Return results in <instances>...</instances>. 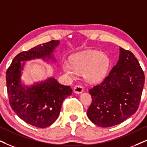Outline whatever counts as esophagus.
Here are the masks:
<instances>
[{
    "instance_id": "34e87169",
    "label": "esophagus",
    "mask_w": 147,
    "mask_h": 147,
    "mask_svg": "<svg viewBox=\"0 0 147 147\" xmlns=\"http://www.w3.org/2000/svg\"><path fill=\"white\" fill-rule=\"evenodd\" d=\"M84 90H83V87L81 86V85H76V86L74 87V92H75L76 94H81L82 93Z\"/></svg>"
}]
</instances>
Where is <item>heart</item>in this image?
Listing matches in <instances>:
<instances>
[{"instance_id":"obj_1","label":"heart","mask_w":147,"mask_h":147,"mask_svg":"<svg viewBox=\"0 0 147 147\" xmlns=\"http://www.w3.org/2000/svg\"><path fill=\"white\" fill-rule=\"evenodd\" d=\"M70 62L64 61L62 69L66 75L74 77L77 72H83L87 81L99 82L105 79L110 66L107 54L94 50H87L72 55Z\"/></svg>"}]
</instances>
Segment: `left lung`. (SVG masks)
<instances>
[{
    "mask_svg": "<svg viewBox=\"0 0 147 147\" xmlns=\"http://www.w3.org/2000/svg\"><path fill=\"white\" fill-rule=\"evenodd\" d=\"M119 58L109 75L89 90L92 104L87 116L94 123L107 127L117 125L138 110L144 74L131 51L120 47Z\"/></svg>",
    "mask_w": 147,
    "mask_h": 147,
    "instance_id": "obj_1",
    "label": "left lung"
}]
</instances>
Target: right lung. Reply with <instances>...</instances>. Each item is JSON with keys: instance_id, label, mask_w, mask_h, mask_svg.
I'll list each match as a JSON object with an SVG mask.
<instances>
[{"instance_id": "add662e5", "label": "right lung", "mask_w": 147, "mask_h": 147, "mask_svg": "<svg viewBox=\"0 0 147 147\" xmlns=\"http://www.w3.org/2000/svg\"><path fill=\"white\" fill-rule=\"evenodd\" d=\"M59 40H51L22 51L13 60L6 72L7 94L13 111L26 123L35 127H49L60 113L64 100L72 94L70 86L61 85L55 78L30 86L22 84L21 76L25 61L32 59L55 60L53 55Z\"/></svg>"}]
</instances>
